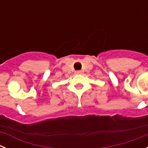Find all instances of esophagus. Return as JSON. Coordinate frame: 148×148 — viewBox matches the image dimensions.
<instances>
[{"label": "esophagus", "mask_w": 148, "mask_h": 148, "mask_svg": "<svg viewBox=\"0 0 148 148\" xmlns=\"http://www.w3.org/2000/svg\"><path fill=\"white\" fill-rule=\"evenodd\" d=\"M82 72L81 71V70H76V71H75V74H82Z\"/></svg>", "instance_id": "esophagus-1"}]
</instances>
